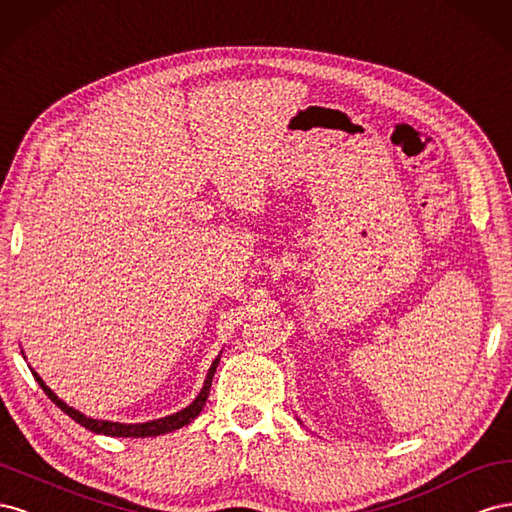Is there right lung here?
<instances>
[{"instance_id":"obj_1","label":"right lung","mask_w":512,"mask_h":512,"mask_svg":"<svg viewBox=\"0 0 512 512\" xmlns=\"http://www.w3.org/2000/svg\"><path fill=\"white\" fill-rule=\"evenodd\" d=\"M218 360H221V356L214 358L212 367H210V371H208V375H206V382H203L201 392L197 394L195 401H193L191 405L184 407V410H180V412L171 414V416L158 418V420H150V422H137V425H124V422L96 420V418L85 416V414H81L79 410H75V407L66 405L60 397H57V394H55L45 382H42V377H40L34 369H32V373H34V377H36V382L40 384V388L45 390L47 397H49L57 407H60V410H62L64 414H68L72 420L79 422V425L85 427L87 431L102 433V435H111V437H154V435H163V433H171V431H175V429H182V427L188 425V422H193V420L199 416V412L203 410V405H206V401H208L210 386H212V377H214V373H216Z\"/></svg>"}]
</instances>
